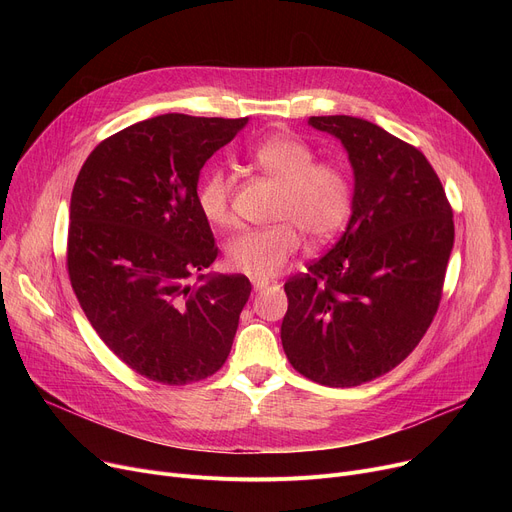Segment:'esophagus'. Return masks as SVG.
<instances>
[{"label":"esophagus","instance_id":"1","mask_svg":"<svg viewBox=\"0 0 512 512\" xmlns=\"http://www.w3.org/2000/svg\"><path fill=\"white\" fill-rule=\"evenodd\" d=\"M267 286H270V282H267V280H253V288L255 290H263Z\"/></svg>","mask_w":512,"mask_h":512}]
</instances>
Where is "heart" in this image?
<instances>
[{"instance_id":"heart-1","label":"heart","mask_w":512,"mask_h":512,"mask_svg":"<svg viewBox=\"0 0 512 512\" xmlns=\"http://www.w3.org/2000/svg\"><path fill=\"white\" fill-rule=\"evenodd\" d=\"M251 164L280 186L274 226L236 234L226 247L234 270L255 280L276 276L299 253L301 232L311 242L330 240L353 209V186L346 172L321 164L315 151L288 134L265 139L249 153ZM197 205L213 226H230V178L224 168L211 166L197 186Z\"/></svg>"}]
</instances>
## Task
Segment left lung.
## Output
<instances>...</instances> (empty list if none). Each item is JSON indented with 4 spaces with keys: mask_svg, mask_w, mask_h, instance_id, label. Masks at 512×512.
Segmentation results:
<instances>
[{
    "mask_svg": "<svg viewBox=\"0 0 512 512\" xmlns=\"http://www.w3.org/2000/svg\"><path fill=\"white\" fill-rule=\"evenodd\" d=\"M351 161V220L307 274L286 284L290 365L330 388L371 382L405 361L438 311L454 222L425 155L355 116H311Z\"/></svg>",
    "mask_w": 512,
    "mask_h": 512,
    "instance_id": "obj_1",
    "label": "left lung"
}]
</instances>
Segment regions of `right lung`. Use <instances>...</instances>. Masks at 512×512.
I'll return each instance as SVG.
<instances>
[{"label": "right lung", "mask_w": 512, "mask_h": 512, "mask_svg": "<svg viewBox=\"0 0 512 512\" xmlns=\"http://www.w3.org/2000/svg\"><path fill=\"white\" fill-rule=\"evenodd\" d=\"M247 122L184 114L137 122L99 143L74 182L72 290L107 348L153 382L205 380L230 355L251 282L203 274L218 247L197 184L205 161Z\"/></svg>", "instance_id": "add662e5"}]
</instances>
